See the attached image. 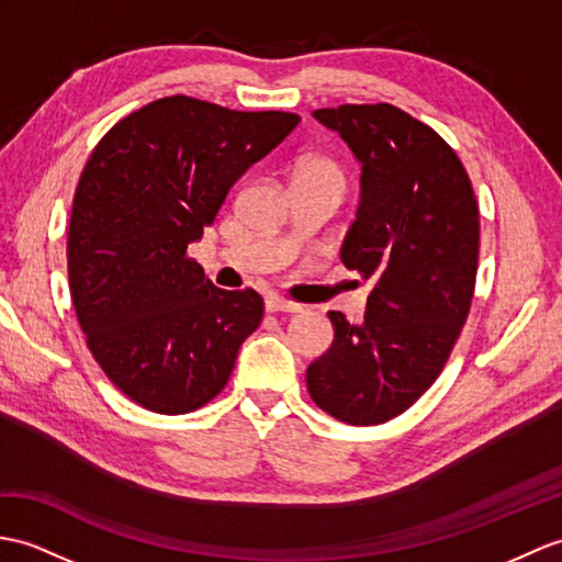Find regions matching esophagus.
Wrapping results in <instances>:
<instances>
[{
  "label": "esophagus",
  "mask_w": 562,
  "mask_h": 562,
  "mask_svg": "<svg viewBox=\"0 0 562 562\" xmlns=\"http://www.w3.org/2000/svg\"><path fill=\"white\" fill-rule=\"evenodd\" d=\"M304 306L294 302H284L280 296H266V311L270 313H299Z\"/></svg>",
  "instance_id": "esophagus-1"
}]
</instances>
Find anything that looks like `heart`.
Here are the masks:
<instances>
[{"label": "heart", "mask_w": 562, "mask_h": 562, "mask_svg": "<svg viewBox=\"0 0 562 562\" xmlns=\"http://www.w3.org/2000/svg\"><path fill=\"white\" fill-rule=\"evenodd\" d=\"M294 181H330V184L342 187L345 175H342V169L337 167L330 158H318V155H311V158H302L294 165L292 184Z\"/></svg>", "instance_id": "1"}]
</instances>
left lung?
Listing matches in <instances>:
<instances>
[{
	"instance_id": "left-lung-1",
	"label": "left lung",
	"mask_w": 562,
	"mask_h": 562,
	"mask_svg": "<svg viewBox=\"0 0 562 562\" xmlns=\"http://www.w3.org/2000/svg\"><path fill=\"white\" fill-rule=\"evenodd\" d=\"M313 116L361 165L340 258L373 290L361 323L328 313L335 340L306 369V387L335 419L375 426L434 385L458 342L476 282L479 205L454 150L395 104H340Z\"/></svg>"
}]
</instances>
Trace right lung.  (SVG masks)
I'll return each mask as SVG.
<instances>
[{
    "mask_svg": "<svg viewBox=\"0 0 562 562\" xmlns=\"http://www.w3.org/2000/svg\"><path fill=\"white\" fill-rule=\"evenodd\" d=\"M296 124L172 95L124 116L88 158L69 222L71 302L95 361L140 407L211 402L263 318V299L217 290L187 249Z\"/></svg>",
    "mask_w": 562,
    "mask_h": 562,
    "instance_id": "1",
    "label": "right lung"
}]
</instances>
